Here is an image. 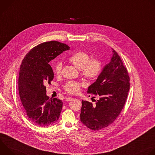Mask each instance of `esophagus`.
<instances>
[{
  "label": "esophagus",
  "instance_id": "34e87169",
  "mask_svg": "<svg viewBox=\"0 0 155 155\" xmlns=\"http://www.w3.org/2000/svg\"><path fill=\"white\" fill-rule=\"evenodd\" d=\"M72 99H73L72 97H67V98H65V101H66V102H70V101H71Z\"/></svg>",
  "mask_w": 155,
  "mask_h": 155
}]
</instances>
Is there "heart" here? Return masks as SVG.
<instances>
[{
    "label": "heart",
    "instance_id": "obj_1",
    "mask_svg": "<svg viewBox=\"0 0 155 155\" xmlns=\"http://www.w3.org/2000/svg\"><path fill=\"white\" fill-rule=\"evenodd\" d=\"M91 59L90 56L83 51L77 52L72 55L69 61L75 67L81 71V74L85 78L89 80L96 79L102 70V64L97 59ZM62 70V63L58 62L54 71L56 75H59ZM81 84L74 81H68L64 85L65 91L71 94H77L80 91Z\"/></svg>",
    "mask_w": 155,
    "mask_h": 155
}]
</instances>
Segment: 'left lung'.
<instances>
[{
    "label": "left lung",
    "instance_id": "left-lung-1",
    "mask_svg": "<svg viewBox=\"0 0 155 155\" xmlns=\"http://www.w3.org/2000/svg\"><path fill=\"white\" fill-rule=\"evenodd\" d=\"M127 71L118 53L112 49V56L96 81L87 88V94L99 97L95 104L82 101L80 121L94 130L111 124L122 110L129 90Z\"/></svg>",
    "mask_w": 155,
    "mask_h": 155
}]
</instances>
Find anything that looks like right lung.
<instances>
[{
	"instance_id": "1",
	"label": "right lung",
	"mask_w": 155,
	"mask_h": 155,
	"mask_svg": "<svg viewBox=\"0 0 155 155\" xmlns=\"http://www.w3.org/2000/svg\"><path fill=\"white\" fill-rule=\"evenodd\" d=\"M70 47L57 41H47L33 48L21 62L18 79L21 101L29 120L34 124L47 127L56 123L63 102L46 94L47 83L54 78L49 62Z\"/></svg>"
}]
</instances>
